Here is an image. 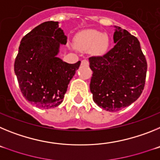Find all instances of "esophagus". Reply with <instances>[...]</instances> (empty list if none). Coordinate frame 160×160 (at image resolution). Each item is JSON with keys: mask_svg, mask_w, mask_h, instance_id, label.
Segmentation results:
<instances>
[{"mask_svg": "<svg viewBox=\"0 0 160 160\" xmlns=\"http://www.w3.org/2000/svg\"><path fill=\"white\" fill-rule=\"evenodd\" d=\"M81 62H82V64L86 65V66H88V65H89V61L87 60V59H84V60L82 61Z\"/></svg>", "mask_w": 160, "mask_h": 160, "instance_id": "34e87169", "label": "esophagus"}]
</instances>
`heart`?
Masks as SVG:
<instances>
[{"label": "heart", "instance_id": "heart-1", "mask_svg": "<svg viewBox=\"0 0 160 160\" xmlns=\"http://www.w3.org/2000/svg\"><path fill=\"white\" fill-rule=\"evenodd\" d=\"M108 38L102 32L97 30H87L80 32L75 38V46L82 51L91 52L94 54H100L108 46Z\"/></svg>", "mask_w": 160, "mask_h": 160}]
</instances>
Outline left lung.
<instances>
[{"mask_svg": "<svg viewBox=\"0 0 160 160\" xmlns=\"http://www.w3.org/2000/svg\"><path fill=\"white\" fill-rule=\"evenodd\" d=\"M115 28V46L103 56L89 58L93 71L90 84L93 100L111 112L138 99L144 89L148 69L138 38L126 29Z\"/></svg>", "mask_w": 160, "mask_h": 160, "instance_id": "obj_1", "label": "left lung"}]
</instances>
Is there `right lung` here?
<instances>
[{
    "instance_id": "right-lung-1",
    "label": "right lung",
    "mask_w": 160,
    "mask_h": 160,
    "mask_svg": "<svg viewBox=\"0 0 160 160\" xmlns=\"http://www.w3.org/2000/svg\"><path fill=\"white\" fill-rule=\"evenodd\" d=\"M67 37L58 22L38 25L21 41L14 62L19 87L31 104L41 109L57 107L62 102L68 85L81 62L69 64L57 57Z\"/></svg>"
}]
</instances>
